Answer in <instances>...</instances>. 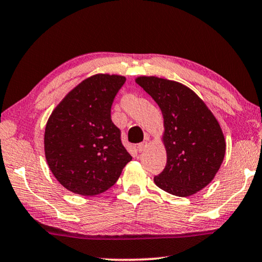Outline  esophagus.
<instances>
[{
  "mask_svg": "<svg viewBox=\"0 0 262 262\" xmlns=\"http://www.w3.org/2000/svg\"><path fill=\"white\" fill-rule=\"evenodd\" d=\"M146 147H147V141H143V142H141V143L138 144V150L140 152H142L144 149H146Z\"/></svg>",
  "mask_w": 262,
  "mask_h": 262,
  "instance_id": "esophagus-1",
  "label": "esophagus"
}]
</instances>
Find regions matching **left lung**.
I'll return each instance as SVG.
<instances>
[{
    "label": "left lung",
    "mask_w": 262,
    "mask_h": 262,
    "mask_svg": "<svg viewBox=\"0 0 262 262\" xmlns=\"http://www.w3.org/2000/svg\"><path fill=\"white\" fill-rule=\"evenodd\" d=\"M163 115L167 164L154 182L178 197L211 183L224 161L226 142L218 120L198 95L181 82L159 77L135 79Z\"/></svg>",
    "instance_id": "left-lung-1"
}]
</instances>
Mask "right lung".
<instances>
[{
  "label": "right lung",
  "mask_w": 262,
  "mask_h": 262,
  "mask_svg": "<svg viewBox=\"0 0 262 262\" xmlns=\"http://www.w3.org/2000/svg\"><path fill=\"white\" fill-rule=\"evenodd\" d=\"M124 81L119 74H94L70 91L50 115L45 159L57 181L73 193L105 192L132 161L111 119L112 103Z\"/></svg>",
  "instance_id": "right-lung-1"
}]
</instances>
